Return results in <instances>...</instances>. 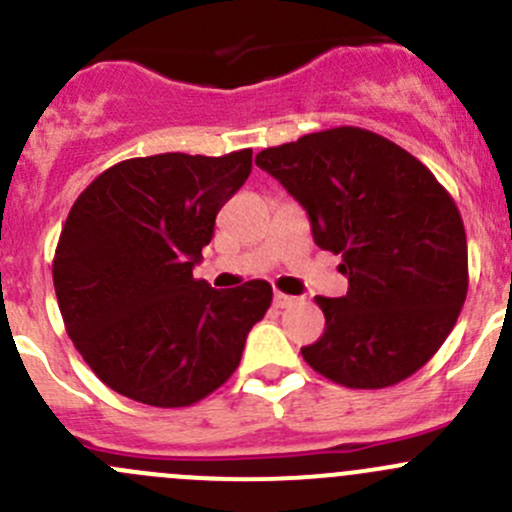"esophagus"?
Instances as JSON below:
<instances>
[{
  "instance_id": "esophagus-1",
  "label": "esophagus",
  "mask_w": 512,
  "mask_h": 512,
  "mask_svg": "<svg viewBox=\"0 0 512 512\" xmlns=\"http://www.w3.org/2000/svg\"><path fill=\"white\" fill-rule=\"evenodd\" d=\"M272 302H275L277 309H285V307H289V304L294 302V297H289V294H285V292H275Z\"/></svg>"
}]
</instances>
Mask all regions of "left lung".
Listing matches in <instances>:
<instances>
[{
  "label": "left lung",
  "instance_id": "1",
  "mask_svg": "<svg viewBox=\"0 0 512 512\" xmlns=\"http://www.w3.org/2000/svg\"><path fill=\"white\" fill-rule=\"evenodd\" d=\"M307 210L322 250L342 255L344 297H317L324 334L302 356L349 389L409 379L451 334L468 292L461 213L431 170L396 143L342 126L257 153Z\"/></svg>",
  "mask_w": 512,
  "mask_h": 512
}]
</instances>
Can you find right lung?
<instances>
[{"instance_id": "1", "label": "right lung", "mask_w": 512, "mask_h": 512, "mask_svg": "<svg viewBox=\"0 0 512 512\" xmlns=\"http://www.w3.org/2000/svg\"><path fill=\"white\" fill-rule=\"evenodd\" d=\"M250 170V148L160 153L116 163L76 198L54 255L56 299L74 347L121 396L190 406L240 364L272 287L213 289L193 267Z\"/></svg>"}]
</instances>
